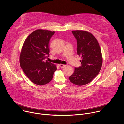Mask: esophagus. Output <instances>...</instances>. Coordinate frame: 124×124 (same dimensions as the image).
<instances>
[{
    "instance_id": "34e87169",
    "label": "esophagus",
    "mask_w": 124,
    "mask_h": 124,
    "mask_svg": "<svg viewBox=\"0 0 124 124\" xmlns=\"http://www.w3.org/2000/svg\"><path fill=\"white\" fill-rule=\"evenodd\" d=\"M59 67H60V68H64V67H65L66 66V65H63V64H59Z\"/></svg>"
}]
</instances>
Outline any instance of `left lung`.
Returning a JSON list of instances; mask_svg holds the SVG:
<instances>
[{
  "instance_id": "8db88e82",
  "label": "left lung",
  "mask_w": 124,
  "mask_h": 124,
  "mask_svg": "<svg viewBox=\"0 0 124 124\" xmlns=\"http://www.w3.org/2000/svg\"><path fill=\"white\" fill-rule=\"evenodd\" d=\"M77 41L78 54L81 57V66L75 68L69 77L72 83L82 86L90 83L99 73L102 57L99 44L93 34L84 30H73Z\"/></svg>"
}]
</instances>
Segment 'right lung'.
Masks as SVG:
<instances>
[{
    "label": "right lung",
    "mask_w": 124,
    "mask_h": 124,
    "mask_svg": "<svg viewBox=\"0 0 124 124\" xmlns=\"http://www.w3.org/2000/svg\"><path fill=\"white\" fill-rule=\"evenodd\" d=\"M54 33L48 30L37 29L29 35L23 46L20 66L35 84L43 85L49 83L57 70L55 65L45 61L49 55V40Z\"/></svg>",
    "instance_id": "add662e5"
}]
</instances>
